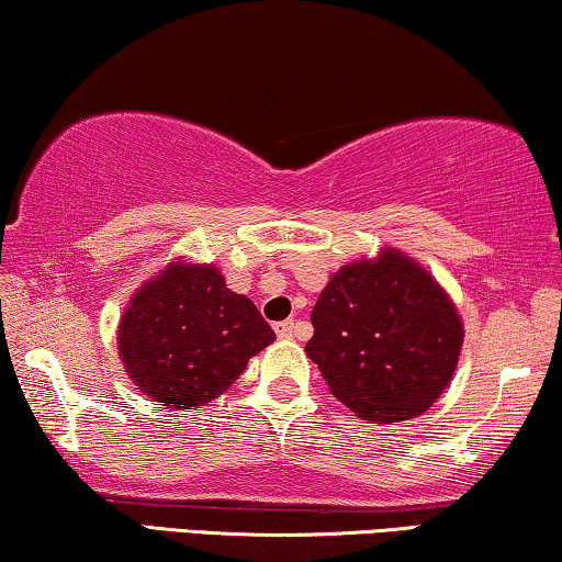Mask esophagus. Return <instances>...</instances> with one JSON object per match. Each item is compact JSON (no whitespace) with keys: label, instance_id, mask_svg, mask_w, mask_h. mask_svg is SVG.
I'll return each mask as SVG.
<instances>
[{"label":"esophagus","instance_id":"obj_1","mask_svg":"<svg viewBox=\"0 0 562 562\" xmlns=\"http://www.w3.org/2000/svg\"><path fill=\"white\" fill-rule=\"evenodd\" d=\"M294 327H296L294 319H283V322H279V325H276V335L286 340V337L294 335Z\"/></svg>","mask_w":562,"mask_h":562}]
</instances>
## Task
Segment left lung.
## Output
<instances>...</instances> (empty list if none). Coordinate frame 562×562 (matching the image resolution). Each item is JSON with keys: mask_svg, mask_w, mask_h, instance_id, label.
<instances>
[{"mask_svg": "<svg viewBox=\"0 0 562 562\" xmlns=\"http://www.w3.org/2000/svg\"><path fill=\"white\" fill-rule=\"evenodd\" d=\"M312 325L306 356L371 425L427 412L450 386L465 333L440 281L396 248L345 263L322 289Z\"/></svg>", "mask_w": 562, "mask_h": 562, "instance_id": "left-lung-1", "label": "left lung"}]
</instances>
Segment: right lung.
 <instances>
[{
  "label": "right lung",
  "instance_id": "obj_1",
  "mask_svg": "<svg viewBox=\"0 0 562 562\" xmlns=\"http://www.w3.org/2000/svg\"><path fill=\"white\" fill-rule=\"evenodd\" d=\"M276 340L248 296L214 263L173 258L125 306L117 350L130 381L166 409H199Z\"/></svg>",
  "mask_w": 562,
  "mask_h": 562
}]
</instances>
